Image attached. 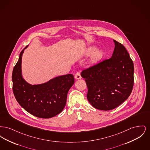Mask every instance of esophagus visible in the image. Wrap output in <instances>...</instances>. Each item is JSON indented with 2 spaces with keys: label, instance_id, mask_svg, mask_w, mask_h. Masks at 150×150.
<instances>
[{
  "label": "esophagus",
  "instance_id": "obj_1",
  "mask_svg": "<svg viewBox=\"0 0 150 150\" xmlns=\"http://www.w3.org/2000/svg\"><path fill=\"white\" fill-rule=\"evenodd\" d=\"M75 78L76 79H81V74H80V72H78L75 74Z\"/></svg>",
  "mask_w": 150,
  "mask_h": 150
}]
</instances>
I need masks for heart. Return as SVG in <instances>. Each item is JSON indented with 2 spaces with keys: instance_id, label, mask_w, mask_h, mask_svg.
<instances>
[{
  "instance_id": "obj_1",
  "label": "heart",
  "mask_w": 150,
  "mask_h": 150,
  "mask_svg": "<svg viewBox=\"0 0 150 150\" xmlns=\"http://www.w3.org/2000/svg\"><path fill=\"white\" fill-rule=\"evenodd\" d=\"M96 50V49L94 48H89L88 51H87V53H86V54L87 55H91L92 54H93V53L94 52V51ZM102 56V53L100 52H97L95 55H94V58L95 59H98V58H100V57H101Z\"/></svg>"
}]
</instances>
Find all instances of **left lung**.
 <instances>
[{
    "label": "left lung",
    "mask_w": 150,
    "mask_h": 150,
    "mask_svg": "<svg viewBox=\"0 0 150 150\" xmlns=\"http://www.w3.org/2000/svg\"><path fill=\"white\" fill-rule=\"evenodd\" d=\"M112 57L83 70L87 99L93 107L111 110L128 99L134 84V65L124 46L114 40Z\"/></svg>",
    "instance_id": "1"
}]
</instances>
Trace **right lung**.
Returning a JSON list of instances; mask_svg holds the SVG:
<instances>
[{
  "label": "right lung",
  "instance_id": "obj_1",
  "mask_svg": "<svg viewBox=\"0 0 150 150\" xmlns=\"http://www.w3.org/2000/svg\"><path fill=\"white\" fill-rule=\"evenodd\" d=\"M12 72L13 92L17 101L27 112L36 117L48 119L62 112L66 103L67 93L74 83V75L67 74L52 79L38 85L28 83L22 76V56Z\"/></svg>",
  "mask_w": 150,
  "mask_h": 150
}]
</instances>
